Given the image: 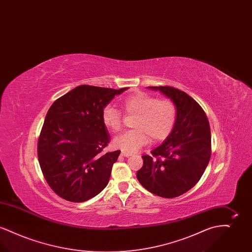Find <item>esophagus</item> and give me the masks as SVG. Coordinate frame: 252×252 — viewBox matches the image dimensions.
Segmentation results:
<instances>
[{
    "mask_svg": "<svg viewBox=\"0 0 252 252\" xmlns=\"http://www.w3.org/2000/svg\"><path fill=\"white\" fill-rule=\"evenodd\" d=\"M121 155L123 157H129L131 156V153H128V152H126V151H122L121 152Z\"/></svg>",
    "mask_w": 252,
    "mask_h": 252,
    "instance_id": "34e87169",
    "label": "esophagus"
}]
</instances>
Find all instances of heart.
Listing matches in <instances>:
<instances>
[{"label": "heart", "mask_w": 252, "mask_h": 252, "mask_svg": "<svg viewBox=\"0 0 252 252\" xmlns=\"http://www.w3.org/2000/svg\"><path fill=\"white\" fill-rule=\"evenodd\" d=\"M122 108L126 113L137 116L134 121L136 129L116 136L113 139V145L128 153L146 145L150 137L155 142L166 139L176 122L177 110L172 101L158 100L144 93H137L125 98ZM102 120L108 128L118 131L122 126V113L118 108L108 105L103 109Z\"/></svg>", "instance_id": "b5f03b06"}]
</instances>
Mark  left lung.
Listing matches in <instances>:
<instances>
[{"label": "left lung", "mask_w": 252, "mask_h": 252, "mask_svg": "<svg viewBox=\"0 0 252 252\" xmlns=\"http://www.w3.org/2000/svg\"><path fill=\"white\" fill-rule=\"evenodd\" d=\"M174 103L177 116L166 140L143 156L137 179L149 192L173 198L189 191L203 175L211 158V129L198 103L186 93L169 86L148 87Z\"/></svg>", "instance_id": "obj_1"}]
</instances>
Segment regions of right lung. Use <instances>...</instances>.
Returning <instances> with one entry per match:
<instances>
[{
	"label": "right lung",
	"mask_w": 252,
	"mask_h": 252,
	"mask_svg": "<svg viewBox=\"0 0 252 252\" xmlns=\"http://www.w3.org/2000/svg\"><path fill=\"white\" fill-rule=\"evenodd\" d=\"M128 88L81 85L56 100L46 114L37 158L52 190L72 202L93 198L108 185L120 150L104 153L109 133L103 109Z\"/></svg>",
	"instance_id": "1"
}]
</instances>
